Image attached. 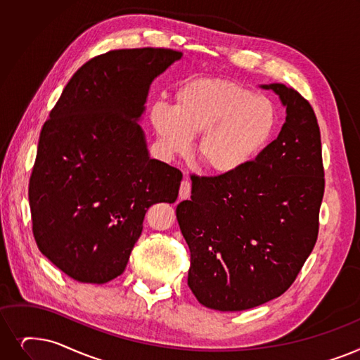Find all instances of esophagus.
I'll return each mask as SVG.
<instances>
[{
  "mask_svg": "<svg viewBox=\"0 0 360 360\" xmlns=\"http://www.w3.org/2000/svg\"><path fill=\"white\" fill-rule=\"evenodd\" d=\"M191 194V182L188 179H184L181 182V188H179V198L185 200L188 198Z\"/></svg>",
  "mask_w": 360,
  "mask_h": 360,
  "instance_id": "esophagus-1",
  "label": "esophagus"
}]
</instances>
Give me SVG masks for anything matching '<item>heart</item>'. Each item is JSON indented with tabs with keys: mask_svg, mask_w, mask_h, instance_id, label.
I'll use <instances>...</instances> for the list:
<instances>
[{
	"mask_svg": "<svg viewBox=\"0 0 360 360\" xmlns=\"http://www.w3.org/2000/svg\"><path fill=\"white\" fill-rule=\"evenodd\" d=\"M151 122L170 154H185L202 134L197 158L214 175L244 169L269 143L276 127L271 100L237 82L200 77L181 86L170 108L155 103Z\"/></svg>",
	"mask_w": 360,
	"mask_h": 360,
	"instance_id": "b5f03b06",
	"label": "heart"
}]
</instances>
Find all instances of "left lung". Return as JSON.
<instances>
[{
    "mask_svg": "<svg viewBox=\"0 0 360 360\" xmlns=\"http://www.w3.org/2000/svg\"><path fill=\"white\" fill-rule=\"evenodd\" d=\"M263 88L287 107L278 138L237 174L194 175L191 198L176 207L191 256L188 285L221 311L284 294L318 240L325 174L315 112L291 86Z\"/></svg>",
    "mask_w": 360,
    "mask_h": 360,
    "instance_id": "1",
    "label": "left lung"
}]
</instances>
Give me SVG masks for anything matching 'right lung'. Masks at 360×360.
I'll list each match as a JSON object with an SVG mask.
<instances>
[{
  "label": "right lung",
  "mask_w": 360,
  "mask_h": 360,
  "mask_svg": "<svg viewBox=\"0 0 360 360\" xmlns=\"http://www.w3.org/2000/svg\"><path fill=\"white\" fill-rule=\"evenodd\" d=\"M182 53L113 50L76 70L45 120L29 179L41 253L79 283L127 268L155 202H175L181 170L150 159L138 119L148 88Z\"/></svg>",
  "instance_id": "right-lung-1"
}]
</instances>
